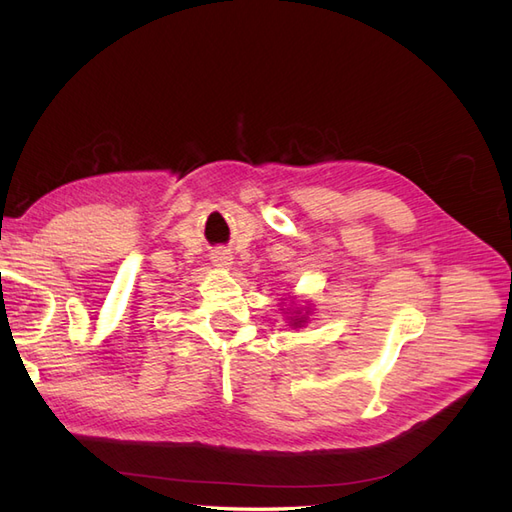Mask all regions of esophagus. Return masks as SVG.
Returning a JSON list of instances; mask_svg holds the SVG:
<instances>
[{"instance_id":"1","label":"esophagus","mask_w":512,"mask_h":512,"mask_svg":"<svg viewBox=\"0 0 512 512\" xmlns=\"http://www.w3.org/2000/svg\"><path fill=\"white\" fill-rule=\"evenodd\" d=\"M215 265H218V267H228L230 265V256L218 254V256H215Z\"/></svg>"}]
</instances>
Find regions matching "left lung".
<instances>
[{
	"label": "left lung",
	"instance_id": "8db88e82",
	"mask_svg": "<svg viewBox=\"0 0 512 512\" xmlns=\"http://www.w3.org/2000/svg\"><path fill=\"white\" fill-rule=\"evenodd\" d=\"M288 299H290V305L286 309H282V314H284V318L288 322V327L290 329L305 327V324L309 322V316H312V303L305 301V305H299L297 297H288Z\"/></svg>",
	"mask_w": 512,
	"mask_h": 512
}]
</instances>
